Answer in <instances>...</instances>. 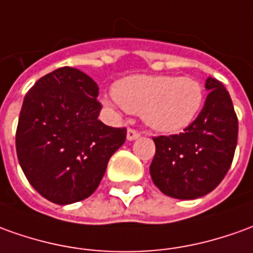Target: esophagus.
<instances>
[{
	"label": "esophagus",
	"mask_w": 253,
	"mask_h": 253,
	"mask_svg": "<svg viewBox=\"0 0 253 253\" xmlns=\"http://www.w3.org/2000/svg\"><path fill=\"white\" fill-rule=\"evenodd\" d=\"M139 136H140V132L136 129H133V128H129L128 132H126V139H128V140H135V139H137Z\"/></svg>",
	"instance_id": "esophagus-1"
}]
</instances>
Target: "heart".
<instances>
[{
    "mask_svg": "<svg viewBox=\"0 0 253 253\" xmlns=\"http://www.w3.org/2000/svg\"><path fill=\"white\" fill-rule=\"evenodd\" d=\"M114 103L142 114L149 126L172 132L189 125L203 103V88L189 77L130 76L114 85Z\"/></svg>",
    "mask_w": 253,
    "mask_h": 253,
    "instance_id": "obj_1",
    "label": "heart"
}]
</instances>
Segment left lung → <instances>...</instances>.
Wrapping results in <instances>:
<instances>
[{
	"label": "left lung",
	"instance_id": "1",
	"mask_svg": "<svg viewBox=\"0 0 253 253\" xmlns=\"http://www.w3.org/2000/svg\"><path fill=\"white\" fill-rule=\"evenodd\" d=\"M203 110L183 132L154 136L156 154L150 175L167 196L194 200L222 182L234 158L238 118L229 92L219 80L208 78Z\"/></svg>",
	"mask_w": 253,
	"mask_h": 253
}]
</instances>
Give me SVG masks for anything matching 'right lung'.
<instances>
[{
    "mask_svg": "<svg viewBox=\"0 0 253 253\" xmlns=\"http://www.w3.org/2000/svg\"><path fill=\"white\" fill-rule=\"evenodd\" d=\"M97 84L83 71L60 67L26 93L16 128L19 164L34 189L52 203L85 200L97 189L126 128L97 116Z\"/></svg>",
    "mask_w": 253,
    "mask_h": 253,
    "instance_id": "add662e5",
    "label": "right lung"
}]
</instances>
